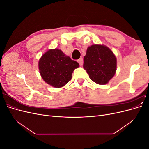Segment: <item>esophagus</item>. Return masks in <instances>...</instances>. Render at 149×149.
<instances>
[{
    "mask_svg": "<svg viewBox=\"0 0 149 149\" xmlns=\"http://www.w3.org/2000/svg\"><path fill=\"white\" fill-rule=\"evenodd\" d=\"M78 62L79 63V64L81 66L83 65V58H80L79 60H78Z\"/></svg>",
    "mask_w": 149,
    "mask_h": 149,
    "instance_id": "obj_1",
    "label": "esophagus"
}]
</instances>
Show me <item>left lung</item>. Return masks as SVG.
Wrapping results in <instances>:
<instances>
[{"label":"left lung","instance_id":"8db88e82","mask_svg":"<svg viewBox=\"0 0 149 149\" xmlns=\"http://www.w3.org/2000/svg\"><path fill=\"white\" fill-rule=\"evenodd\" d=\"M116 67V58L109 48L101 45H93L88 48L83 68L93 81L107 84L115 74Z\"/></svg>","mask_w":149,"mask_h":149}]
</instances>
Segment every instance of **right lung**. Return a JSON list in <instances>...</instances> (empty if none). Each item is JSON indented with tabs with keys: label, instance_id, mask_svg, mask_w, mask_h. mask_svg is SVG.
I'll return each mask as SVG.
<instances>
[{
	"label": "right lung",
	"instance_id": "1",
	"mask_svg": "<svg viewBox=\"0 0 149 149\" xmlns=\"http://www.w3.org/2000/svg\"><path fill=\"white\" fill-rule=\"evenodd\" d=\"M43 79L55 88L63 86L71 79L74 70L79 63L66 56L60 49H49L42 55L38 62Z\"/></svg>",
	"mask_w": 149,
	"mask_h": 149
}]
</instances>
